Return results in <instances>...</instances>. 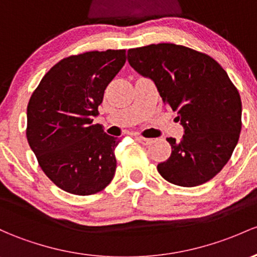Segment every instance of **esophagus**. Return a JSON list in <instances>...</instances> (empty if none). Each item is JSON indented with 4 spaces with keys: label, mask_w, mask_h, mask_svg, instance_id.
Segmentation results:
<instances>
[{
    "label": "esophagus",
    "mask_w": 257,
    "mask_h": 257,
    "mask_svg": "<svg viewBox=\"0 0 257 257\" xmlns=\"http://www.w3.org/2000/svg\"><path fill=\"white\" fill-rule=\"evenodd\" d=\"M136 141L137 142L142 143V145H150V143H152L151 139H146V137H142V136H137Z\"/></svg>",
    "instance_id": "esophagus-1"
}]
</instances>
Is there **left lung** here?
I'll return each mask as SVG.
<instances>
[{
  "label": "left lung",
  "mask_w": 257,
  "mask_h": 257,
  "mask_svg": "<svg viewBox=\"0 0 257 257\" xmlns=\"http://www.w3.org/2000/svg\"><path fill=\"white\" fill-rule=\"evenodd\" d=\"M127 61L154 82L184 127L179 142L167 139L172 154L158 164L159 174L184 187L214 178L230 159L241 130V99L227 72L208 55L168 43L130 49Z\"/></svg>",
  "instance_id": "obj_1"
}]
</instances>
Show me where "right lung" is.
<instances>
[{
    "label": "right lung",
    "mask_w": 257,
    "mask_h": 257,
    "mask_svg": "<svg viewBox=\"0 0 257 257\" xmlns=\"http://www.w3.org/2000/svg\"><path fill=\"white\" fill-rule=\"evenodd\" d=\"M126 62V50L89 51L50 68L27 107V140L49 179L63 191L93 195L116 170L117 137L93 125L104 90Z\"/></svg>",
    "instance_id": "add662e5"
}]
</instances>
